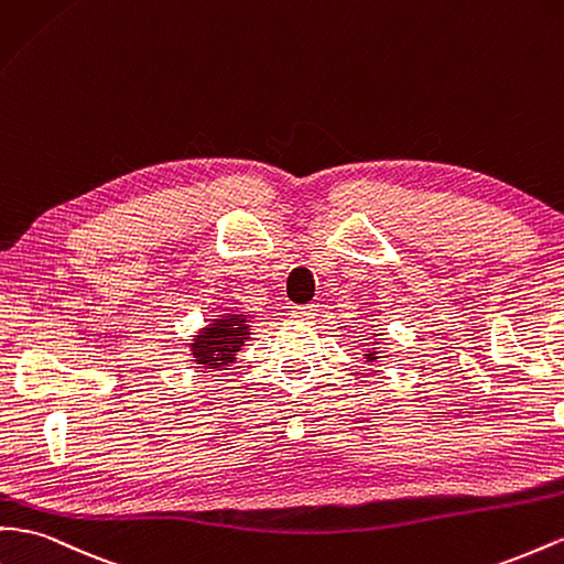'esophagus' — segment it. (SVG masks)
<instances>
[{
  "mask_svg": "<svg viewBox=\"0 0 564 564\" xmlns=\"http://www.w3.org/2000/svg\"><path fill=\"white\" fill-rule=\"evenodd\" d=\"M315 313H317L315 303H303V306H294L292 308V317L294 319H313Z\"/></svg>",
  "mask_w": 564,
  "mask_h": 564,
  "instance_id": "obj_1",
  "label": "esophagus"
}]
</instances>
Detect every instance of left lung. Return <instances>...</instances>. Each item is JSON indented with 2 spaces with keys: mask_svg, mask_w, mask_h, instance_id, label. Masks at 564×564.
<instances>
[{
  "mask_svg": "<svg viewBox=\"0 0 564 564\" xmlns=\"http://www.w3.org/2000/svg\"><path fill=\"white\" fill-rule=\"evenodd\" d=\"M375 337H377V334H375ZM375 344H377V341H372V348H368V351L362 354V356H365V360H368V362H375V360H377V354H379V351L375 348Z\"/></svg>",
  "mask_w": 564,
  "mask_h": 564,
  "instance_id": "left-lung-1",
  "label": "left lung"
}]
</instances>
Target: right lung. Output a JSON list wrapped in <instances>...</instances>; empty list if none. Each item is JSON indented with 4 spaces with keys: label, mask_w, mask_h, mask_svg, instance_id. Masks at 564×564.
<instances>
[{
    "label": "right lung",
    "mask_w": 564,
    "mask_h": 564,
    "mask_svg": "<svg viewBox=\"0 0 564 564\" xmlns=\"http://www.w3.org/2000/svg\"><path fill=\"white\" fill-rule=\"evenodd\" d=\"M251 317L239 311H227L210 319L206 327L194 334L189 344L192 358L206 370L225 368L235 362V356L251 334Z\"/></svg>",
    "instance_id": "obj_1"
}]
</instances>
